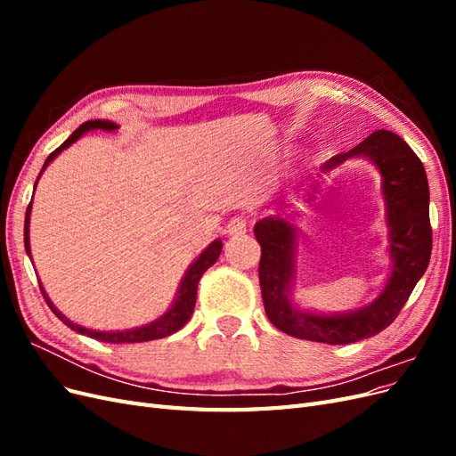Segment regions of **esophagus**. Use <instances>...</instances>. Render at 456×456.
<instances>
[{
    "label": "esophagus",
    "instance_id": "obj_1",
    "mask_svg": "<svg viewBox=\"0 0 456 456\" xmlns=\"http://www.w3.org/2000/svg\"><path fill=\"white\" fill-rule=\"evenodd\" d=\"M247 218L245 216H233L228 220V226H226V233L230 238H240L245 236L247 233Z\"/></svg>",
    "mask_w": 456,
    "mask_h": 456
}]
</instances>
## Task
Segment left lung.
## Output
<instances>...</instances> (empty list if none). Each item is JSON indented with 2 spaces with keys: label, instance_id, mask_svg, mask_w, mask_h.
I'll use <instances>...</instances> for the list:
<instances>
[{
  "label": "left lung",
  "instance_id": "8db88e82",
  "mask_svg": "<svg viewBox=\"0 0 456 456\" xmlns=\"http://www.w3.org/2000/svg\"><path fill=\"white\" fill-rule=\"evenodd\" d=\"M354 156H365L380 169L392 228L394 270L382 295L370 306L344 315L297 312L287 297V287L293 278L297 232L278 215L258 220L255 226V238L260 245L258 281L266 315L280 330L297 338L350 344L379 335L402 312L430 262V190L419 156L402 136L380 129L350 151L330 158L322 173H330Z\"/></svg>",
  "mask_w": 456,
  "mask_h": 456
}]
</instances>
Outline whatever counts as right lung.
Here are the masks:
<instances>
[{
  "instance_id": "add662e5",
  "label": "right lung",
  "mask_w": 456,
  "mask_h": 456,
  "mask_svg": "<svg viewBox=\"0 0 456 456\" xmlns=\"http://www.w3.org/2000/svg\"><path fill=\"white\" fill-rule=\"evenodd\" d=\"M89 129H101V131H116L118 126L112 121H101V119H94V121H86L84 126H79L68 139L49 154V158L45 159L44 167H41V173L45 171L47 165L54 159V156H59L61 151L64 148L70 146L72 142H76L81 134H84L86 131ZM39 173V175H41ZM39 178V176H37ZM37 184V183H36ZM30 211H32V201L28 205V209H26V218H24V247H26V253L30 255V240H28V226H30ZM220 251H223V243H220L218 240L213 241L207 249L200 255V258L194 262V265L190 266V270L186 272L184 280H183V285H181V291H178V297L175 300V305L171 306V310L165 314L163 317H159L158 322L150 323L146 327H141V329H133V330H121V333H99V330H89V329H84L79 327L76 323H72L68 317H64L57 308L53 306V302L47 298L44 287L39 285L41 289V295H44L45 302L49 305L51 312L59 317V320L70 327L72 330H77L79 335H87L91 338H96V340H102V342H114V344H121V342H146V340H156V338H163V337H169L173 333H176L178 329L184 327L190 320L191 312H194V306H196V297H198V283L201 280V275L205 273V270H209L215 262L218 260L220 256Z\"/></svg>"
}]
</instances>
